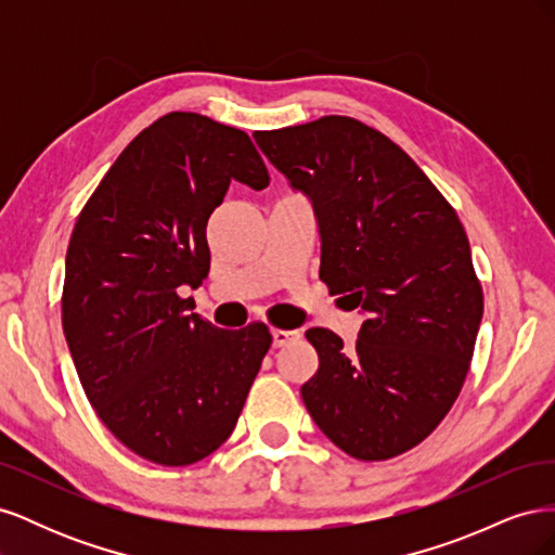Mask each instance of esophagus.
I'll return each instance as SVG.
<instances>
[{"instance_id":"1","label":"esophagus","mask_w":555,"mask_h":555,"mask_svg":"<svg viewBox=\"0 0 555 555\" xmlns=\"http://www.w3.org/2000/svg\"><path fill=\"white\" fill-rule=\"evenodd\" d=\"M298 331H282V328H273L271 331V338H273V347H284V345H289L292 340H296L298 338Z\"/></svg>"}]
</instances>
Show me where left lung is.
Instances as JSON below:
<instances>
[{
    "label": "left lung",
    "mask_w": 555,
    "mask_h": 555,
    "mask_svg": "<svg viewBox=\"0 0 555 555\" xmlns=\"http://www.w3.org/2000/svg\"><path fill=\"white\" fill-rule=\"evenodd\" d=\"M255 141L314 210L319 278L361 308L354 349L308 328L319 367L306 408L359 461L424 442L459 398L483 314L465 229L412 157L354 117L257 131Z\"/></svg>",
    "instance_id": "1"
}]
</instances>
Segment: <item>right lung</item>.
I'll return each mask as SVG.
<instances>
[{
    "instance_id": "obj_1",
    "label": "right lung",
    "mask_w": 555,
    "mask_h": 555,
    "mask_svg": "<svg viewBox=\"0 0 555 555\" xmlns=\"http://www.w3.org/2000/svg\"><path fill=\"white\" fill-rule=\"evenodd\" d=\"M231 180L271 182L245 131L164 115L115 159L66 249L62 326L82 389L117 440L159 465L227 442L271 347L266 324L217 328L182 298L208 278V217Z\"/></svg>"
}]
</instances>
